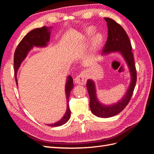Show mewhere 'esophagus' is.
Wrapping results in <instances>:
<instances>
[{"instance_id": "1", "label": "esophagus", "mask_w": 154, "mask_h": 154, "mask_svg": "<svg viewBox=\"0 0 154 154\" xmlns=\"http://www.w3.org/2000/svg\"><path fill=\"white\" fill-rule=\"evenodd\" d=\"M87 75L86 73L83 71L78 76H77L75 79H74V82L76 83V84L79 85H84L87 82Z\"/></svg>"}]
</instances>
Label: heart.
Returning <instances> with one entry per match:
<instances>
[{"label": "heart", "instance_id": "obj_1", "mask_svg": "<svg viewBox=\"0 0 154 154\" xmlns=\"http://www.w3.org/2000/svg\"><path fill=\"white\" fill-rule=\"evenodd\" d=\"M94 31L95 29L94 27H88L85 31V36L87 37V38H88V37L91 36L93 35ZM102 41H103V37H102V35L101 34L98 33L94 35L92 38V48L94 49L98 48L101 44Z\"/></svg>", "mask_w": 154, "mask_h": 154}]
</instances>
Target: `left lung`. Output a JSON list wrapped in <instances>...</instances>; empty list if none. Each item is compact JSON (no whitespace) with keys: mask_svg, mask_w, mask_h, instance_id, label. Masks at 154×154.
<instances>
[{"mask_svg":"<svg viewBox=\"0 0 154 154\" xmlns=\"http://www.w3.org/2000/svg\"><path fill=\"white\" fill-rule=\"evenodd\" d=\"M108 27V38L104 46L102 54L112 52H118L123 56L127 63L131 76V81L125 95L118 103L105 105L98 101L94 81L88 79L87 88L90 97V108L92 112L100 118H110L121 112L128 105L131 99L137 80V72L135 66L132 45L127 32L115 20L110 18H104Z\"/></svg>","mask_w":154,"mask_h":154,"instance_id":"8db88e82","label":"left lung"}]
</instances>
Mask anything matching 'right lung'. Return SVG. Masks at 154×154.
I'll use <instances>...</instances> for the list:
<instances>
[{
    "label": "right lung",
    "instance_id": "1",
    "mask_svg": "<svg viewBox=\"0 0 154 154\" xmlns=\"http://www.w3.org/2000/svg\"><path fill=\"white\" fill-rule=\"evenodd\" d=\"M52 27H42L41 28H36L29 32L18 44L14 54V68H15V76L17 85L18 86L17 72L18 68L20 67L29 51L35 46V47L44 48L48 45V43L50 40L51 29ZM74 87L73 79L71 76L67 77L66 84V94L67 97V111L63 117L58 122L47 125L50 127H59L66 123L71 116V110L69 105V97L71 94V91Z\"/></svg>",
    "mask_w": 154,
    "mask_h": 154
}]
</instances>
